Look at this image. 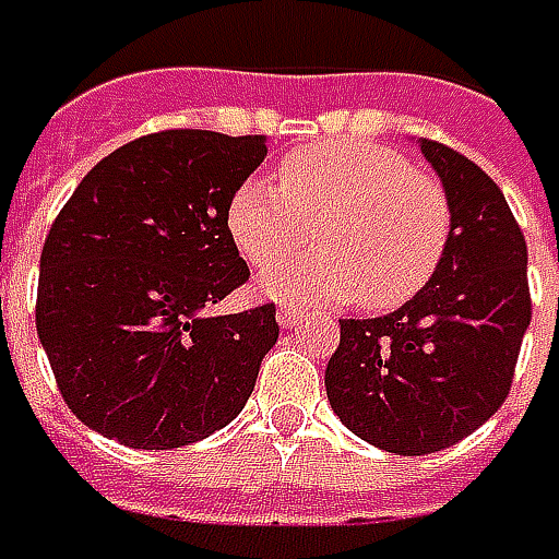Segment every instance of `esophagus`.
<instances>
[{
    "label": "esophagus",
    "mask_w": 559,
    "mask_h": 559,
    "mask_svg": "<svg viewBox=\"0 0 559 559\" xmlns=\"http://www.w3.org/2000/svg\"><path fill=\"white\" fill-rule=\"evenodd\" d=\"M299 321H302V311L290 309V306H281V309H278V324H281V328L290 330V328H296Z\"/></svg>",
    "instance_id": "obj_1"
}]
</instances>
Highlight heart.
I'll return each instance as SVG.
<instances>
[{
  "instance_id": "1",
  "label": "heart",
  "mask_w": 559,
  "mask_h": 559,
  "mask_svg": "<svg viewBox=\"0 0 559 559\" xmlns=\"http://www.w3.org/2000/svg\"><path fill=\"white\" fill-rule=\"evenodd\" d=\"M281 186L248 177L226 204V229L257 269L309 245L321 248L265 272L260 290L290 306L401 309L435 278L453 231L447 189L404 152L324 140L287 152Z\"/></svg>"
}]
</instances>
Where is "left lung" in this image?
<instances>
[{"label": "left lung", "instance_id": "8db88e82", "mask_svg": "<svg viewBox=\"0 0 559 559\" xmlns=\"http://www.w3.org/2000/svg\"><path fill=\"white\" fill-rule=\"evenodd\" d=\"M419 146L453 207L447 253L397 311L340 321L324 373L345 428L397 455L447 450L502 407L533 318L526 238L502 189L462 152Z\"/></svg>", "mask_w": 559, "mask_h": 559}]
</instances>
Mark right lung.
<instances>
[{
	"mask_svg": "<svg viewBox=\"0 0 559 559\" xmlns=\"http://www.w3.org/2000/svg\"><path fill=\"white\" fill-rule=\"evenodd\" d=\"M265 136L174 128L109 152L45 238L36 330L67 407L134 450H174L248 404L275 306L204 318L250 278L226 204Z\"/></svg>",
	"mask_w": 559,
	"mask_h": 559,
	"instance_id": "obj_1",
	"label": "right lung"
}]
</instances>
